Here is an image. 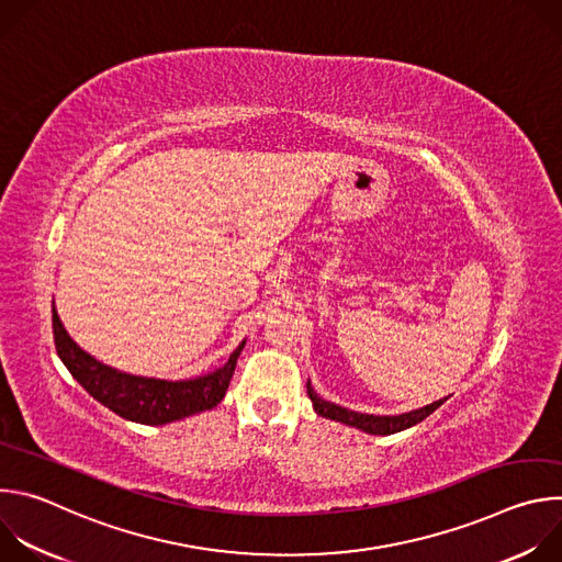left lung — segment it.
<instances>
[{"label":"left lung","mask_w":562,"mask_h":562,"mask_svg":"<svg viewBox=\"0 0 562 562\" xmlns=\"http://www.w3.org/2000/svg\"><path fill=\"white\" fill-rule=\"evenodd\" d=\"M306 393L311 397L313 403V409L323 416V418H331L336 423H342V425H349V427H356L364 434H373V436H389V434H395V431H403V429H409L418 423H423L429 414H434L445 400H438V403H431L423 409H416V412H409V414H403V416H369V414H358V412H349L345 407H338L334 403H327V400L319 397L311 382L306 384Z\"/></svg>","instance_id":"obj_1"}]
</instances>
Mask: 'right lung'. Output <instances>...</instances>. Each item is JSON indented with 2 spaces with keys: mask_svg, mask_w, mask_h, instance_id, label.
Here are the masks:
<instances>
[{
  "mask_svg": "<svg viewBox=\"0 0 562 562\" xmlns=\"http://www.w3.org/2000/svg\"><path fill=\"white\" fill-rule=\"evenodd\" d=\"M53 338L57 356L64 362V367L98 400V403L109 407L113 414L142 425H167L213 409L224 397L235 371L237 356L245 347V342L239 345L231 353L228 362L209 375L171 382L122 373L79 349L66 334L55 311V304Z\"/></svg>",
  "mask_w": 562,
  "mask_h": 562,
  "instance_id": "right-lung-1",
  "label": "right lung"
}]
</instances>
